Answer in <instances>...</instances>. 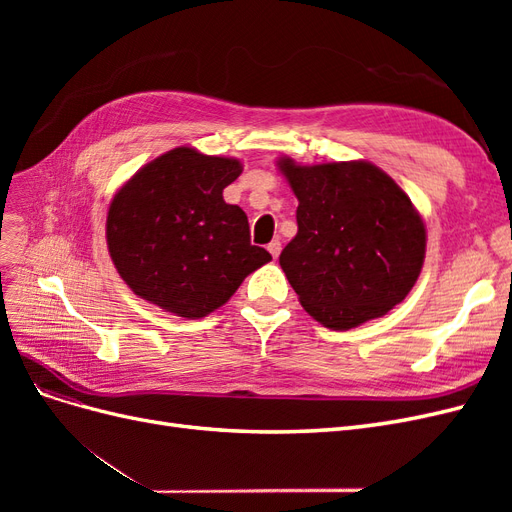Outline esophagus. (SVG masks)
<instances>
[{
  "mask_svg": "<svg viewBox=\"0 0 512 512\" xmlns=\"http://www.w3.org/2000/svg\"><path fill=\"white\" fill-rule=\"evenodd\" d=\"M267 250H269V254L273 256V258H277V256H280V252H282V243L280 241H271L269 245H267Z\"/></svg>",
  "mask_w": 512,
  "mask_h": 512,
  "instance_id": "obj_1",
  "label": "esophagus"
}]
</instances>
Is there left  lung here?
I'll list each match as a JSON object with an SVG mask.
<instances>
[{
    "instance_id": "8db88e82",
    "label": "left lung",
    "mask_w": 512,
    "mask_h": 512,
    "mask_svg": "<svg viewBox=\"0 0 512 512\" xmlns=\"http://www.w3.org/2000/svg\"><path fill=\"white\" fill-rule=\"evenodd\" d=\"M299 200L280 265L309 316L348 331L408 297L425 260V224L408 194L371 162H277Z\"/></svg>"
}]
</instances>
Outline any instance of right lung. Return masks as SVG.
I'll use <instances>...</instances> for the list:
<instances>
[{
  "label": "right lung",
  "instance_id": "1",
  "mask_svg": "<svg viewBox=\"0 0 512 512\" xmlns=\"http://www.w3.org/2000/svg\"><path fill=\"white\" fill-rule=\"evenodd\" d=\"M235 158L177 147L117 190L106 215L108 254L138 297L181 318H205L271 254L252 245L241 207L222 192L241 175Z\"/></svg>",
  "mask_w": 512,
  "mask_h": 512
}]
</instances>
